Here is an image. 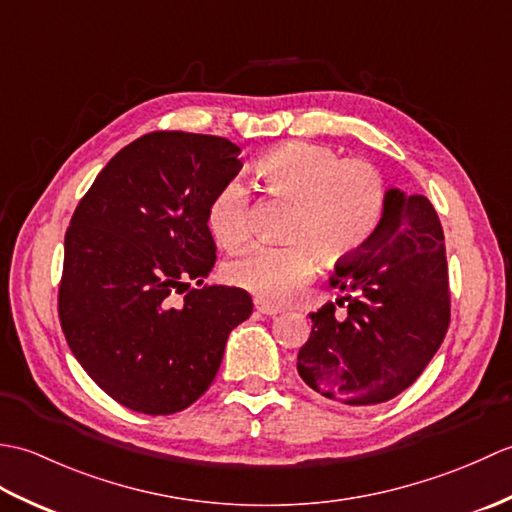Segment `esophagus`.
<instances>
[{"label":"esophagus","mask_w":512,"mask_h":512,"mask_svg":"<svg viewBox=\"0 0 512 512\" xmlns=\"http://www.w3.org/2000/svg\"><path fill=\"white\" fill-rule=\"evenodd\" d=\"M255 308H257V312L268 314V317H275V314L281 312V308L273 306V303H266V301H262V299H255Z\"/></svg>","instance_id":"esophagus-1"}]
</instances>
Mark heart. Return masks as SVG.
Segmentation results:
<instances>
[{
  "label": "heart",
  "mask_w": 512,
  "mask_h": 512,
  "mask_svg": "<svg viewBox=\"0 0 512 512\" xmlns=\"http://www.w3.org/2000/svg\"><path fill=\"white\" fill-rule=\"evenodd\" d=\"M255 176L275 198L290 204L281 246H255L224 266L233 286L266 303H284L325 264L354 259L383 220L387 189L380 171L361 158L341 160L330 147L288 143L257 160ZM206 224L224 248L250 235V193L228 180L206 206Z\"/></svg>",
  "instance_id": "1"
}]
</instances>
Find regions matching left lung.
I'll return each instance as SVG.
<instances>
[{"mask_svg": "<svg viewBox=\"0 0 512 512\" xmlns=\"http://www.w3.org/2000/svg\"><path fill=\"white\" fill-rule=\"evenodd\" d=\"M330 286L345 295L310 312L299 376L343 405L396 398L429 365L451 321L447 250L431 202L387 191L378 231L363 253L336 264Z\"/></svg>", "mask_w": 512, "mask_h": 512, "instance_id": "obj_1", "label": "left lung"}]
</instances>
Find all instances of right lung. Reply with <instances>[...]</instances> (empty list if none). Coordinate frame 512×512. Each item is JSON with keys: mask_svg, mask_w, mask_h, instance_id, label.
I'll list each match as a JSON object with an SVG mask.
<instances>
[{"mask_svg": "<svg viewBox=\"0 0 512 512\" xmlns=\"http://www.w3.org/2000/svg\"><path fill=\"white\" fill-rule=\"evenodd\" d=\"M239 154L220 136L151 132L118 151L76 204L61 330L88 376L127 409L169 416L193 405L228 334L253 312L246 290L204 284L215 264L206 206L242 169Z\"/></svg>", "mask_w": 512, "mask_h": 512, "instance_id": "obj_1", "label": "right lung"}]
</instances>
